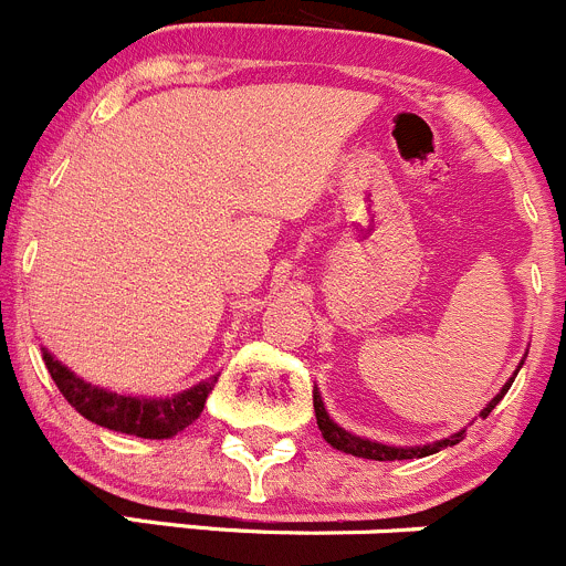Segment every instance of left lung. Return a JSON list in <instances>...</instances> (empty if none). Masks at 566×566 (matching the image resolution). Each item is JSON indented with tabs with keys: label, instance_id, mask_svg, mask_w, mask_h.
<instances>
[{
	"label": "left lung",
	"instance_id": "8db88e82",
	"mask_svg": "<svg viewBox=\"0 0 566 566\" xmlns=\"http://www.w3.org/2000/svg\"><path fill=\"white\" fill-rule=\"evenodd\" d=\"M520 367H523V361H520ZM517 376V373H514ZM514 376L509 378L506 384H503L501 392L495 395V398L490 400V403L481 409V417L490 415L492 409H495L497 403H501L503 395L509 392V387H512ZM312 400H315V417H317V429H321L323 440L328 442L332 448H337V451L343 453H350V457H359V459H376V462H400V459H422V457H431V453L442 451V448L448 446H457V442L464 440V431H457V434H451L448 440H440L434 442V446H415V448H395V446H384V442H373V440H365V437H356L350 434V431L339 429L337 422L328 417L326 406H323V398L321 392H312Z\"/></svg>",
	"mask_w": 566,
	"mask_h": 566
}]
</instances>
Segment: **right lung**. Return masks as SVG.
<instances>
[{
	"instance_id": "1",
	"label": "right lung",
	"mask_w": 566,
	"mask_h": 566,
	"mask_svg": "<svg viewBox=\"0 0 566 566\" xmlns=\"http://www.w3.org/2000/svg\"><path fill=\"white\" fill-rule=\"evenodd\" d=\"M43 361H46L49 376L54 378L63 398L85 420L96 422L102 429L120 431V434L144 437V440H171L179 431L188 429L190 422L199 420L207 395L218 381V376H212L185 392L171 395V398H140V395H118L82 381L69 367L60 365L46 348H43Z\"/></svg>"
}]
</instances>
